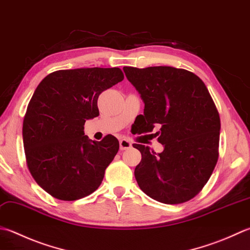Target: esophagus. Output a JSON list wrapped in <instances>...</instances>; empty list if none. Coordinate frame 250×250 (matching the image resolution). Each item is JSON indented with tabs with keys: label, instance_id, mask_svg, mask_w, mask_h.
Wrapping results in <instances>:
<instances>
[{
	"label": "esophagus",
	"instance_id": "1",
	"mask_svg": "<svg viewBox=\"0 0 250 250\" xmlns=\"http://www.w3.org/2000/svg\"><path fill=\"white\" fill-rule=\"evenodd\" d=\"M119 144H120V149L121 150H125V149H129L132 147V143L130 141L125 140V139H122L119 141Z\"/></svg>",
	"mask_w": 250,
	"mask_h": 250
}]
</instances>
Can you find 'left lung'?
Returning <instances> with one entry per match:
<instances>
[{
  "instance_id": "8db88e82",
  "label": "left lung",
  "mask_w": 250,
  "mask_h": 250,
  "mask_svg": "<svg viewBox=\"0 0 250 250\" xmlns=\"http://www.w3.org/2000/svg\"><path fill=\"white\" fill-rule=\"evenodd\" d=\"M144 101L139 133L155 126L163 153L133 144L142 154L134 170L140 188L157 202H188L206 185L219 157L220 116L203 80L188 70L169 66L124 67Z\"/></svg>"
}]
</instances>
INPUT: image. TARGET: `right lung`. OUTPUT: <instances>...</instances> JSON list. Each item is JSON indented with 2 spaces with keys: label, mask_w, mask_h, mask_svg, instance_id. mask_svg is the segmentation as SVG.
I'll use <instances>...</instances> for the list:
<instances>
[{
  "label": "right lung",
  "mask_w": 250,
  "mask_h": 250,
  "mask_svg": "<svg viewBox=\"0 0 250 250\" xmlns=\"http://www.w3.org/2000/svg\"><path fill=\"white\" fill-rule=\"evenodd\" d=\"M124 78L117 67L57 70L34 91L23 118V148L32 178L51 196L70 202L99 188L119 142L114 135L90 141L83 129L100 115L101 93Z\"/></svg>",
  "instance_id": "obj_1"
}]
</instances>
